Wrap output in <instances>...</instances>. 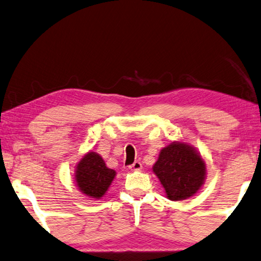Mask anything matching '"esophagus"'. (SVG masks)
<instances>
[{"label":"esophagus","mask_w":261,"mask_h":261,"mask_svg":"<svg viewBox=\"0 0 261 261\" xmlns=\"http://www.w3.org/2000/svg\"><path fill=\"white\" fill-rule=\"evenodd\" d=\"M141 167H143V166H141V163L139 161H135L134 163H132V165L129 166V169L136 171V170H140Z\"/></svg>","instance_id":"obj_1"}]
</instances>
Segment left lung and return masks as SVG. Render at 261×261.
Masks as SVG:
<instances>
[{
	"label": "left lung",
	"mask_w": 261,
	"mask_h": 261,
	"mask_svg": "<svg viewBox=\"0 0 261 261\" xmlns=\"http://www.w3.org/2000/svg\"><path fill=\"white\" fill-rule=\"evenodd\" d=\"M153 171L160 179L170 200L192 197L204 184L205 162L194 148L183 143H173L161 149Z\"/></svg>",
	"instance_id": "obj_1"
}]
</instances>
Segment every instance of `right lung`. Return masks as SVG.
I'll use <instances>...</instances> for the list:
<instances>
[{
    "label": "right lung",
    "mask_w": 261,
    "mask_h": 261,
    "mask_svg": "<svg viewBox=\"0 0 261 261\" xmlns=\"http://www.w3.org/2000/svg\"><path fill=\"white\" fill-rule=\"evenodd\" d=\"M115 175L116 171L106 166L98 153L90 152L78 163L76 182L84 194L99 199L110 187Z\"/></svg>",
    "instance_id": "right-lung-1"
}]
</instances>
